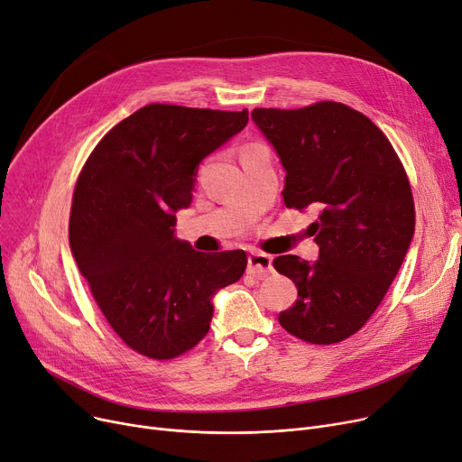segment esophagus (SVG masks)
Segmentation results:
<instances>
[{"label":"esophagus","mask_w":462,"mask_h":462,"mask_svg":"<svg viewBox=\"0 0 462 462\" xmlns=\"http://www.w3.org/2000/svg\"><path fill=\"white\" fill-rule=\"evenodd\" d=\"M248 273L254 276H267L273 273V257L261 252H254L248 255Z\"/></svg>","instance_id":"34e87169"}]
</instances>
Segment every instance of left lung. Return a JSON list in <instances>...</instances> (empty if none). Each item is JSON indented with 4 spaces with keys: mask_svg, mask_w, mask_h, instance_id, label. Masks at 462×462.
Instances as JSON below:
<instances>
[{
    "mask_svg": "<svg viewBox=\"0 0 462 462\" xmlns=\"http://www.w3.org/2000/svg\"><path fill=\"white\" fill-rule=\"evenodd\" d=\"M252 118L285 169V207L318 212L309 233L319 259L273 261L299 290L278 321L304 342H342L376 312L411 243L406 169L383 131L344 103L254 108Z\"/></svg>",
    "mask_w": 462,
    "mask_h": 462,
    "instance_id": "8db88e82",
    "label": "left lung"
}]
</instances>
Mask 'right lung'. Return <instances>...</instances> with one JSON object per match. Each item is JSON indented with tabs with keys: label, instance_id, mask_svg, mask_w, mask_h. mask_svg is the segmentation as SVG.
Returning <instances> with one entry per match:
<instances>
[{
	"label": "right lung",
	"instance_id": "right-lung-1",
	"mask_svg": "<svg viewBox=\"0 0 462 462\" xmlns=\"http://www.w3.org/2000/svg\"><path fill=\"white\" fill-rule=\"evenodd\" d=\"M248 124V111L150 103L88 156L69 245L101 314L137 354L169 361L210 328L212 295L245 274V250L205 254L174 238L197 165Z\"/></svg>",
	"mask_w": 462,
	"mask_h": 462
}]
</instances>
